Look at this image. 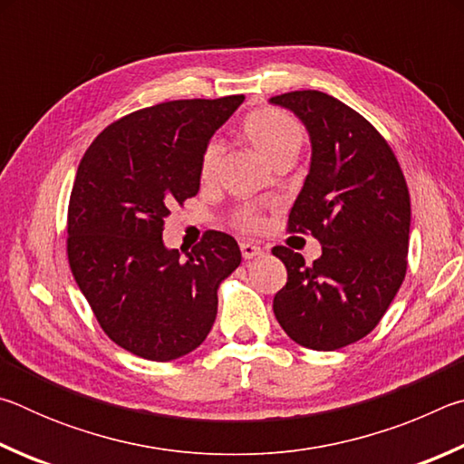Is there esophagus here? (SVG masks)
Here are the masks:
<instances>
[{"label":"esophagus","mask_w":464,"mask_h":464,"mask_svg":"<svg viewBox=\"0 0 464 464\" xmlns=\"http://www.w3.org/2000/svg\"><path fill=\"white\" fill-rule=\"evenodd\" d=\"M239 247H241V256L246 257V260H251V257H257L264 254V249L260 246H256V243H249V241H241Z\"/></svg>","instance_id":"esophagus-1"}]
</instances>
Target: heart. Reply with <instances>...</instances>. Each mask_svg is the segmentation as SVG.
Listing matches in <instances>:
<instances>
[{
	"label": "heart",
	"mask_w": 464,
	"mask_h": 464,
	"mask_svg": "<svg viewBox=\"0 0 464 464\" xmlns=\"http://www.w3.org/2000/svg\"><path fill=\"white\" fill-rule=\"evenodd\" d=\"M243 135L272 163L285 160V157H296L304 143V130L301 124L278 108H257L249 112L243 121ZM221 151V143L215 139L204 145L198 163V174L204 182L215 178ZM231 221L239 229L256 231L262 227V213L254 204H243V207L235 208Z\"/></svg>",
	"instance_id": "heart-1"
}]
</instances>
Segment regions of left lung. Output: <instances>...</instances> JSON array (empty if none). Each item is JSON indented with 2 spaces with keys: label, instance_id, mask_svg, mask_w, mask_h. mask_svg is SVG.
Here are the masks:
<instances>
[{
  "label": "left lung",
  "instance_id": "1",
  "mask_svg": "<svg viewBox=\"0 0 464 464\" xmlns=\"http://www.w3.org/2000/svg\"><path fill=\"white\" fill-rule=\"evenodd\" d=\"M270 102L293 110L313 147L288 231L321 241L313 264L285 246L272 249L288 272L274 296V315L304 348L340 350L379 325L403 285L410 190L387 139L343 102L317 90Z\"/></svg>",
  "mask_w": 464,
  "mask_h": 464
}]
</instances>
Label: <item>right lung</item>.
I'll list each match as a JSON object with an SVG mask.
<instances>
[{"mask_svg": "<svg viewBox=\"0 0 464 464\" xmlns=\"http://www.w3.org/2000/svg\"><path fill=\"white\" fill-rule=\"evenodd\" d=\"M243 96L171 100L130 112L82 157L67 210V257L104 334L168 362L198 348L217 288L241 264L231 235L207 231L182 257L161 239L169 208L198 194V163Z\"/></svg>", "mask_w": 464, "mask_h": 464, "instance_id": "obj_1", "label": "right lung"}]
</instances>
